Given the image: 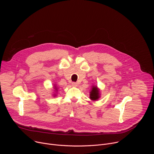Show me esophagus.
<instances>
[{
    "label": "esophagus",
    "instance_id": "34e87169",
    "mask_svg": "<svg viewBox=\"0 0 154 154\" xmlns=\"http://www.w3.org/2000/svg\"><path fill=\"white\" fill-rule=\"evenodd\" d=\"M77 85H78V84L76 82H72V86H77Z\"/></svg>",
    "mask_w": 154,
    "mask_h": 154
}]
</instances>
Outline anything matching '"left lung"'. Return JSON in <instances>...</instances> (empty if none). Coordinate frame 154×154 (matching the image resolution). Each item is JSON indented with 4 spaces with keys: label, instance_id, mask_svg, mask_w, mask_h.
<instances>
[{
    "label": "left lung",
    "instance_id": "obj_1",
    "mask_svg": "<svg viewBox=\"0 0 154 154\" xmlns=\"http://www.w3.org/2000/svg\"><path fill=\"white\" fill-rule=\"evenodd\" d=\"M100 97V89L97 86L93 85L91 90L90 92V99L93 101L98 100Z\"/></svg>",
    "mask_w": 154,
    "mask_h": 154
}]
</instances>
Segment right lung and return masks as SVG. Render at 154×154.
Returning <instances> with one entry per match:
<instances>
[{
    "mask_svg": "<svg viewBox=\"0 0 154 154\" xmlns=\"http://www.w3.org/2000/svg\"><path fill=\"white\" fill-rule=\"evenodd\" d=\"M53 88L54 89V91H55V93H54V94H53L52 95H53V96H54V97H55L56 96H57V91H58V88L57 87V85H56V84H55V85H54V88Z\"/></svg>",
    "mask_w": 154,
    "mask_h": 154,
    "instance_id": "add662e5",
    "label": "right lung"
}]
</instances>
